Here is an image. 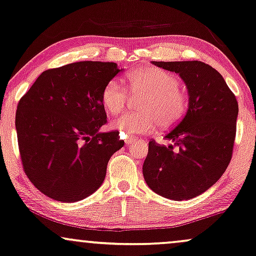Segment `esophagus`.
Masks as SVG:
<instances>
[{
    "instance_id": "obj_1",
    "label": "esophagus",
    "mask_w": 256,
    "mask_h": 256,
    "mask_svg": "<svg viewBox=\"0 0 256 256\" xmlns=\"http://www.w3.org/2000/svg\"><path fill=\"white\" fill-rule=\"evenodd\" d=\"M134 140H136V138L134 137V136H128V137L125 138V143H126V144H131V143H134Z\"/></svg>"
}]
</instances>
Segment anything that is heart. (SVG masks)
I'll return each mask as SVG.
<instances>
[{
  "label": "heart",
  "mask_w": 256,
  "mask_h": 256,
  "mask_svg": "<svg viewBox=\"0 0 256 256\" xmlns=\"http://www.w3.org/2000/svg\"><path fill=\"white\" fill-rule=\"evenodd\" d=\"M132 96H142L139 113H125L113 122V128L124 136L146 134L158 125L169 130L178 125L189 108V96L180 88L178 78L156 67H142L126 78ZM122 84L112 79L102 90V104L111 116L124 111L130 95Z\"/></svg>",
  "instance_id": "obj_1"
}]
</instances>
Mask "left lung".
Wrapping results in <instances>:
<instances>
[{"mask_svg":"<svg viewBox=\"0 0 256 256\" xmlns=\"http://www.w3.org/2000/svg\"><path fill=\"white\" fill-rule=\"evenodd\" d=\"M152 64L180 74L189 90V108L182 122L166 134L174 145L148 142L144 180L166 198L190 200L214 186L230 163L238 100L221 74L202 61Z\"/></svg>","mask_w":256,"mask_h":256,"instance_id":"left-lung-1","label":"left lung"}]
</instances>
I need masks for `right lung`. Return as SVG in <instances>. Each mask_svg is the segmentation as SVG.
I'll return each mask as SVG.
<instances>
[{
	"label": "right lung",
	"instance_id": "1",
	"mask_svg": "<svg viewBox=\"0 0 256 256\" xmlns=\"http://www.w3.org/2000/svg\"><path fill=\"white\" fill-rule=\"evenodd\" d=\"M120 70L82 61L44 70L18 104L15 126L22 166L50 198L76 202L104 182L110 158L122 148L119 131L99 132L102 90Z\"/></svg>",
	"mask_w": 256,
	"mask_h": 256
}]
</instances>
